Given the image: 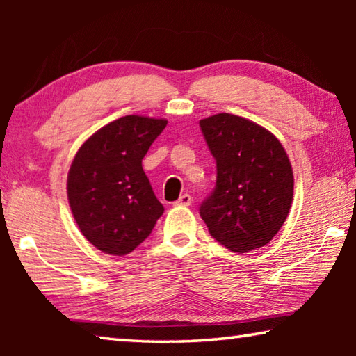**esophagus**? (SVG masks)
Here are the masks:
<instances>
[{"mask_svg": "<svg viewBox=\"0 0 356 356\" xmlns=\"http://www.w3.org/2000/svg\"><path fill=\"white\" fill-rule=\"evenodd\" d=\"M191 196L190 195H186V193H185V195H182V196H180L179 197V200L176 201V204H177V206H191Z\"/></svg>", "mask_w": 356, "mask_h": 356, "instance_id": "obj_1", "label": "esophagus"}]
</instances>
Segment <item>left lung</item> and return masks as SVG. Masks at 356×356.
I'll return each instance as SVG.
<instances>
[{
    "instance_id": "8db88e82",
    "label": "left lung",
    "mask_w": 356,
    "mask_h": 356,
    "mask_svg": "<svg viewBox=\"0 0 356 356\" xmlns=\"http://www.w3.org/2000/svg\"><path fill=\"white\" fill-rule=\"evenodd\" d=\"M200 125L216 161V185L201 204V218L231 251L261 248L291 210L293 172L286 150L267 129L236 114H215Z\"/></svg>"
}]
</instances>
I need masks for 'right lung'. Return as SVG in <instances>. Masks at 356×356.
I'll return each mask as SVG.
<instances>
[{
	"mask_svg": "<svg viewBox=\"0 0 356 356\" xmlns=\"http://www.w3.org/2000/svg\"><path fill=\"white\" fill-rule=\"evenodd\" d=\"M166 124L136 114L119 118L88 138L72 161V215L83 236L106 254H129L163 215L141 163Z\"/></svg>",
	"mask_w": 356,
	"mask_h": 356,
	"instance_id": "add662e5",
	"label": "right lung"
}]
</instances>
